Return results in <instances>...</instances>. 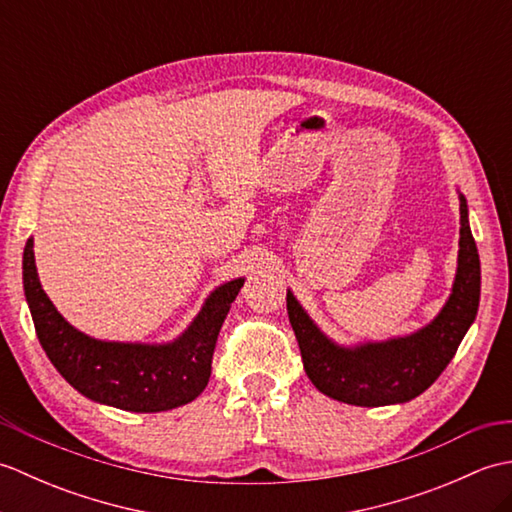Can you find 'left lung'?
Returning <instances> with one entry per match:
<instances>
[{"mask_svg":"<svg viewBox=\"0 0 512 512\" xmlns=\"http://www.w3.org/2000/svg\"><path fill=\"white\" fill-rule=\"evenodd\" d=\"M460 224L458 275L447 306L427 328L402 339L358 347L334 345L288 290V317L299 341L303 369L321 394L347 405L383 407L416 398L436 383L480 306V255L464 195H460Z\"/></svg>","mask_w":512,"mask_h":512,"instance_id":"1","label":"left lung"}]
</instances>
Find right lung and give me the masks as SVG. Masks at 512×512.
Here are the masks:
<instances>
[{"label": "right lung", "mask_w": 512, "mask_h": 512, "mask_svg": "<svg viewBox=\"0 0 512 512\" xmlns=\"http://www.w3.org/2000/svg\"><path fill=\"white\" fill-rule=\"evenodd\" d=\"M244 279L228 281L206 299L180 339L167 345L96 341L74 330L43 292L32 239L24 248V290L39 343L50 363L90 400L116 409L154 413L195 400L209 383L215 341Z\"/></svg>", "instance_id": "add662e5"}]
</instances>
